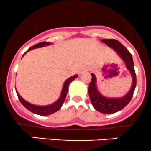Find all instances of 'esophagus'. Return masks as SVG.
Segmentation results:
<instances>
[{"mask_svg":"<svg viewBox=\"0 0 151 151\" xmlns=\"http://www.w3.org/2000/svg\"><path fill=\"white\" fill-rule=\"evenodd\" d=\"M88 69L87 68H83L81 69V70L79 71V74H81L83 72H85V71H88Z\"/></svg>","mask_w":151,"mask_h":151,"instance_id":"esophagus-1","label":"esophagus"}]
</instances>
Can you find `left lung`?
Instances as JSON below:
<instances>
[{
  "label": "left lung",
  "mask_w": 151,
  "mask_h": 151,
  "mask_svg": "<svg viewBox=\"0 0 151 151\" xmlns=\"http://www.w3.org/2000/svg\"><path fill=\"white\" fill-rule=\"evenodd\" d=\"M101 41L118 53V55L124 61L127 69L130 71L133 79L130 90L124 96L121 98H106L102 96L98 91L96 86V77L93 73H91L92 79L88 87V93L93 106L98 112L104 114H112L126 107L130 101L136 86V75L134 69L133 57L124 45L115 39H103Z\"/></svg>",
  "instance_id": "8db88e82"
}]
</instances>
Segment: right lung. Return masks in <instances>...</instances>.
<instances>
[{
	"mask_svg": "<svg viewBox=\"0 0 151 151\" xmlns=\"http://www.w3.org/2000/svg\"><path fill=\"white\" fill-rule=\"evenodd\" d=\"M50 45V43H48V42H41V43H39L36 45H33V46L30 47V48L28 49V50H26V52L23 54V55H25L27 52H28L30 50H33V49L36 48H41V47H44L45 45ZM78 75H75L71 77L68 78L66 81H65L63 84V87L61 93H60V97H59L58 99L55 101V103H52L50 105H48V106H35V105L31 104V103L27 102L26 101H25L23 98L20 96L18 92L17 91V90L16 89L17 96H18V99H19L20 102L22 103L24 107L28 109V111H30V112L35 113V114L39 115V116H48V115L53 114L55 112L58 111V110L60 109V108L62 107L64 101H65V97H66L67 93H68V87L69 85L73 81L75 80L76 78L78 77Z\"/></svg>",
	"mask_w": 151,
	"mask_h": 151,
	"instance_id": "1",
	"label": "right lung"
}]
</instances>
